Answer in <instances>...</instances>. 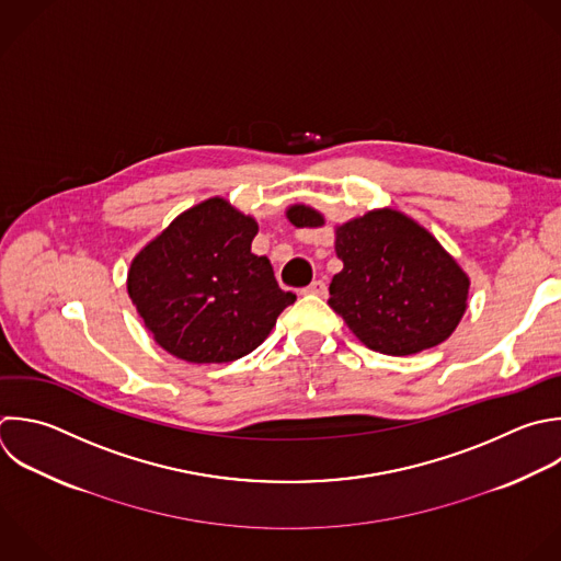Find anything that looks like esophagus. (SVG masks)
Masks as SVG:
<instances>
[{
	"mask_svg": "<svg viewBox=\"0 0 561 561\" xmlns=\"http://www.w3.org/2000/svg\"><path fill=\"white\" fill-rule=\"evenodd\" d=\"M302 294H309V296H327V283L324 280H313L311 285H307L302 289Z\"/></svg>",
	"mask_w": 561,
	"mask_h": 561,
	"instance_id": "1",
	"label": "esophagus"
}]
</instances>
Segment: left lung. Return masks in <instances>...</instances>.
<instances>
[{
    "mask_svg": "<svg viewBox=\"0 0 561 561\" xmlns=\"http://www.w3.org/2000/svg\"><path fill=\"white\" fill-rule=\"evenodd\" d=\"M298 228H318L322 215L294 206ZM344 270L329 285V307L373 351L412 355L447 340L465 313L469 280L419 224L397 210H377L337 228Z\"/></svg>",
    "mask_w": 561,
    "mask_h": 561,
    "instance_id": "1",
    "label": "left lung"
}]
</instances>
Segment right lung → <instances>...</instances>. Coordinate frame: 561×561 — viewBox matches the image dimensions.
<instances>
[{"instance_id": "1", "label": "right lung", "mask_w": 561, "mask_h": 561, "mask_svg": "<svg viewBox=\"0 0 561 561\" xmlns=\"http://www.w3.org/2000/svg\"><path fill=\"white\" fill-rule=\"evenodd\" d=\"M256 221L215 197L180 215L131 263L127 289L156 342L193 364L252 353L296 296L267 256L252 254Z\"/></svg>"}]
</instances>
